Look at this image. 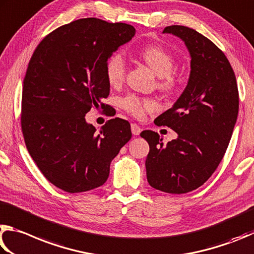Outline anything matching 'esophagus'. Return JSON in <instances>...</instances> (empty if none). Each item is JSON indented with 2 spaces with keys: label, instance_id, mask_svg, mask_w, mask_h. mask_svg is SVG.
Segmentation results:
<instances>
[{
  "label": "esophagus",
  "instance_id": "esophagus-1",
  "mask_svg": "<svg viewBox=\"0 0 254 254\" xmlns=\"http://www.w3.org/2000/svg\"><path fill=\"white\" fill-rule=\"evenodd\" d=\"M141 131V128L137 124H131V132L132 135H139Z\"/></svg>",
  "mask_w": 254,
  "mask_h": 254
}]
</instances>
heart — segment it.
Segmentation results:
<instances>
[{
  "instance_id": "b5f03b06",
  "label": "heart",
  "mask_w": 254,
  "mask_h": 254,
  "mask_svg": "<svg viewBox=\"0 0 254 254\" xmlns=\"http://www.w3.org/2000/svg\"><path fill=\"white\" fill-rule=\"evenodd\" d=\"M140 57L159 77V87L164 90H172L176 84V79L171 72L174 69L175 60L170 51L159 46H148L140 51ZM126 60L122 52H115L106 61V77L111 86L122 83L126 73ZM123 108L136 118L144 117L157 108L156 102L149 98L129 95L122 100Z\"/></svg>"
}]
</instances>
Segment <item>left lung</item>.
<instances>
[{"instance_id":"8db88e82","label":"left lung","mask_w":254,"mask_h":254,"mask_svg":"<svg viewBox=\"0 0 254 254\" xmlns=\"http://www.w3.org/2000/svg\"><path fill=\"white\" fill-rule=\"evenodd\" d=\"M185 43L190 56L188 84L171 109L155 119L171 127L177 138L164 145L152 130L141 131L148 141L146 174L152 188L171 194L196 190L210 179L228 148L239 113L234 71L211 40L188 26H166Z\"/></svg>"}]
</instances>
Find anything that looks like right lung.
Wrapping results in <instances>:
<instances>
[{
  "label": "right lung",
  "instance_id": "1",
  "mask_svg": "<svg viewBox=\"0 0 254 254\" xmlns=\"http://www.w3.org/2000/svg\"><path fill=\"white\" fill-rule=\"evenodd\" d=\"M136 33L132 25L87 17L48 34L33 52L23 80L21 126L44 177L68 193L99 188L110 163L131 138L130 124L109 119L99 131L86 122L107 108L106 61Z\"/></svg>",
  "mask_w": 254,
  "mask_h": 254
}]
</instances>
